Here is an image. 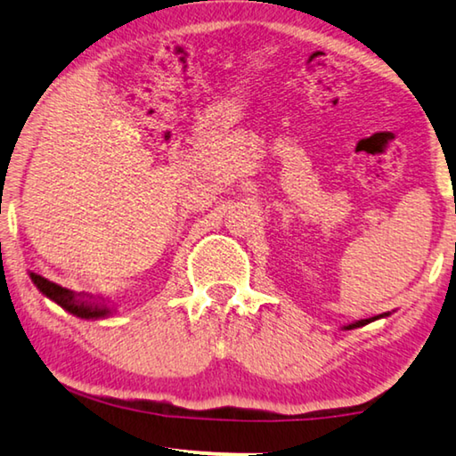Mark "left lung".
Segmentation results:
<instances>
[{
	"label": "left lung",
	"instance_id": "left-lung-1",
	"mask_svg": "<svg viewBox=\"0 0 456 456\" xmlns=\"http://www.w3.org/2000/svg\"><path fill=\"white\" fill-rule=\"evenodd\" d=\"M387 316H389V312L379 314V316H375V318H367V320H356V322H350V324H345V326H342V330H354V328L365 326V324H369V322H375V320H379V318H387Z\"/></svg>",
	"mask_w": 456,
	"mask_h": 456
}]
</instances>
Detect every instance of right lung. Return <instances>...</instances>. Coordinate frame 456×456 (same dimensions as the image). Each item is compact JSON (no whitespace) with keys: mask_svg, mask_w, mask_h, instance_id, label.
<instances>
[{"mask_svg":"<svg viewBox=\"0 0 456 456\" xmlns=\"http://www.w3.org/2000/svg\"><path fill=\"white\" fill-rule=\"evenodd\" d=\"M30 279L42 296L54 301V304L61 305L65 312L73 314L75 318L102 320V318L114 316L116 314V307L110 304V299L91 296V293L71 291L67 289V287H61L57 283L48 281L45 277L37 275V273H30Z\"/></svg>","mask_w":456,"mask_h":456,"instance_id":"right-lung-1","label":"right lung"}]
</instances>
